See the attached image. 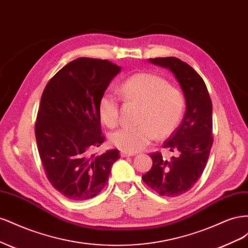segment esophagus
<instances>
[{
    "label": "esophagus",
    "instance_id": "obj_1",
    "mask_svg": "<svg viewBox=\"0 0 248 248\" xmlns=\"http://www.w3.org/2000/svg\"><path fill=\"white\" fill-rule=\"evenodd\" d=\"M120 154H121L122 157H129V156H134V155H136V153L126 152V151H121V152H120Z\"/></svg>",
    "mask_w": 248,
    "mask_h": 248
}]
</instances>
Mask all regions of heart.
<instances>
[{"instance_id": "1", "label": "heart", "mask_w": 248, "mask_h": 248, "mask_svg": "<svg viewBox=\"0 0 248 248\" xmlns=\"http://www.w3.org/2000/svg\"><path fill=\"white\" fill-rule=\"evenodd\" d=\"M125 102L139 104L136 126H125L110 134V142L126 152H138L155 138L169 137L181 121L185 108L182 92L156 74L141 72L123 80L118 88ZM98 114L108 127L119 121V98L104 91L98 99Z\"/></svg>"}]
</instances>
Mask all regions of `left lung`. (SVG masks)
<instances>
[{
	"instance_id": "1",
	"label": "left lung",
	"mask_w": 248,
	"mask_h": 248,
	"mask_svg": "<svg viewBox=\"0 0 248 248\" xmlns=\"http://www.w3.org/2000/svg\"><path fill=\"white\" fill-rule=\"evenodd\" d=\"M149 61L170 69L181 86L186 100L182 123L163 148L177 153L170 160L160 152L151 153L152 168L141 179L161 197L176 198L188 191L204 171L213 144L212 102L205 81L191 66L175 57Z\"/></svg>"
}]
</instances>
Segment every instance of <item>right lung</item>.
<instances>
[{"label":"right lung","instance_id":"1","mask_svg":"<svg viewBox=\"0 0 248 248\" xmlns=\"http://www.w3.org/2000/svg\"><path fill=\"white\" fill-rule=\"evenodd\" d=\"M120 70L108 60L78 58L59 70L42 93L35 123L37 147L48 181L67 199L96 197L120 158L117 149L92 153L104 141L98 99Z\"/></svg>","mask_w":248,"mask_h":248}]
</instances>
